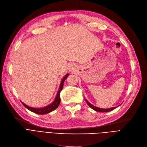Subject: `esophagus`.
<instances>
[{"label":"esophagus","mask_w":147,"mask_h":147,"mask_svg":"<svg viewBox=\"0 0 147 147\" xmlns=\"http://www.w3.org/2000/svg\"><path fill=\"white\" fill-rule=\"evenodd\" d=\"M75 69V65H74V64H71V65H70V66H69V71H70V72H73V71Z\"/></svg>","instance_id":"obj_1"}]
</instances>
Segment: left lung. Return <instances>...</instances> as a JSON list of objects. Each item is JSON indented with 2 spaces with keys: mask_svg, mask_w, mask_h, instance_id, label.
<instances>
[{
  "mask_svg": "<svg viewBox=\"0 0 147 147\" xmlns=\"http://www.w3.org/2000/svg\"><path fill=\"white\" fill-rule=\"evenodd\" d=\"M86 101L87 102V103L88 104V105L92 108L93 109V110L96 111H97V112H102V113H106V112H109V111H111L114 110V109H115L116 108H117L118 107H113V108H108V109H103V108H98V107H96L94 105H93L92 104H91L87 99H86ZM120 106V105H119Z\"/></svg>",
  "mask_w": 147,
  "mask_h": 147,
  "instance_id": "left-lung-1",
  "label": "left lung"
}]
</instances>
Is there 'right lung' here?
<instances>
[{
	"label": "right lung",
	"mask_w": 147,
	"mask_h": 147,
	"mask_svg": "<svg viewBox=\"0 0 147 147\" xmlns=\"http://www.w3.org/2000/svg\"><path fill=\"white\" fill-rule=\"evenodd\" d=\"M69 74H67L62 79V80L61 81V83L59 87V89L57 92V95L55 96V98L54 99V100L50 105H48L43 107V108H32L30 107L27 106V105H26L25 103H24L23 102H22V103H23V105L27 109H29V111L33 112V113L37 114H40V115H44V114H46L48 113H50L51 112L54 111L55 109H56L59 105H60V93L61 92V90L63 89V83L64 81H65V80L67 78V76H69Z\"/></svg>",
	"instance_id": "obj_1"
}]
</instances>
